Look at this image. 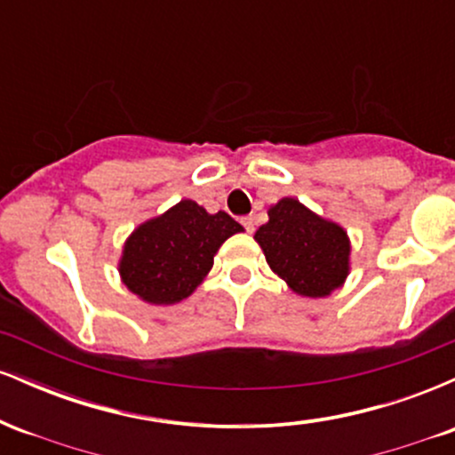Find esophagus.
Instances as JSON below:
<instances>
[{
	"mask_svg": "<svg viewBox=\"0 0 455 455\" xmlns=\"http://www.w3.org/2000/svg\"><path fill=\"white\" fill-rule=\"evenodd\" d=\"M239 222H242V227H243L248 233L254 231V218H252V216H243Z\"/></svg>",
	"mask_w": 455,
	"mask_h": 455,
	"instance_id": "esophagus-1",
	"label": "esophagus"
}]
</instances>
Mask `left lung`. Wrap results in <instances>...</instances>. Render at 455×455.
I'll list each match as a JSON object with an SVG mask.
<instances>
[{
    "instance_id": "8db88e82",
    "label": "left lung",
    "mask_w": 455,
    "mask_h": 455,
    "mask_svg": "<svg viewBox=\"0 0 455 455\" xmlns=\"http://www.w3.org/2000/svg\"><path fill=\"white\" fill-rule=\"evenodd\" d=\"M254 239L269 267L295 293L325 297L348 274V239L338 224L323 220L295 198H282L269 210V222Z\"/></svg>"
}]
</instances>
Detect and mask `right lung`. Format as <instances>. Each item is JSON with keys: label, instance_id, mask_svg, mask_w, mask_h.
<instances>
[{"label": "right lung", "instance_id": "1", "mask_svg": "<svg viewBox=\"0 0 455 455\" xmlns=\"http://www.w3.org/2000/svg\"><path fill=\"white\" fill-rule=\"evenodd\" d=\"M239 231L227 212L212 216L195 201L177 203L130 235L119 263L124 284L149 304H177L201 284L224 239Z\"/></svg>", "mask_w": 455, "mask_h": 455}]
</instances>
